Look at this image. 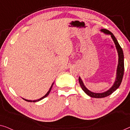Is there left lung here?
Returning a JSON list of instances; mask_svg holds the SVG:
<instances>
[{
  "label": "left lung",
  "mask_w": 130,
  "mask_h": 130,
  "mask_svg": "<svg viewBox=\"0 0 130 130\" xmlns=\"http://www.w3.org/2000/svg\"><path fill=\"white\" fill-rule=\"evenodd\" d=\"M101 32H103L104 34L106 35H109L111 36V38H112L113 41H114V44L116 45V47L117 49L118 52V65H117V72H116V80H115L114 84L112 87H111L109 89H108L107 91H105L104 92H94L92 91H89L88 89H87V88L85 87V85L83 83V80L81 78L80 76H79V83L81 86V88L88 95L91 96L92 98H104L106 96L109 95L111 94H112L117 89H118L119 88L121 83L122 78H123L124 75V54L123 51L121 47L120 46L119 43H118L117 40L115 37L114 35L111 33L110 31L105 29H101L100 30Z\"/></svg>",
  "instance_id": "8db88e82"
}]
</instances>
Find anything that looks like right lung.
<instances>
[{
    "instance_id": "add662e5",
    "label": "right lung",
    "mask_w": 130,
    "mask_h": 130,
    "mask_svg": "<svg viewBox=\"0 0 130 130\" xmlns=\"http://www.w3.org/2000/svg\"><path fill=\"white\" fill-rule=\"evenodd\" d=\"M54 83H52V85L51 86V88H49V91H47V93L44 96H42V98H40V99H38V100H26V99H25V98H22L23 100H25V101H28V102H38V101H41V100H43V98H45V97H46V96L48 95H49V93H50V92H51V89H52V86H53V85H54Z\"/></svg>"
}]
</instances>
